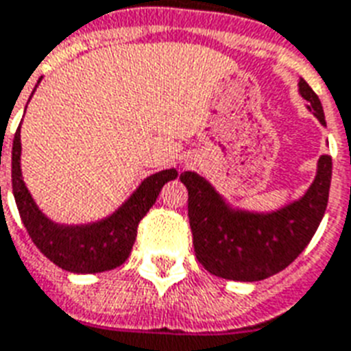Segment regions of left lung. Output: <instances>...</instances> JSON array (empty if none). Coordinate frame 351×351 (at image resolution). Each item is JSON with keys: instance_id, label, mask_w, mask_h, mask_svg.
Listing matches in <instances>:
<instances>
[{"instance_id": "1", "label": "left lung", "mask_w": 351, "mask_h": 351, "mask_svg": "<svg viewBox=\"0 0 351 351\" xmlns=\"http://www.w3.org/2000/svg\"><path fill=\"white\" fill-rule=\"evenodd\" d=\"M298 92L326 125L320 99L304 79ZM180 180L187 187V215L200 265L224 280L259 282L293 263L317 232L330 197L331 156L318 158L317 176L304 197L267 213L232 208L193 171L182 173Z\"/></svg>"}]
</instances>
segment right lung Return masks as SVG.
Listing matches in <instances>:
<instances>
[{"label":"right lung","instance_id":"right-lung-1","mask_svg":"<svg viewBox=\"0 0 351 351\" xmlns=\"http://www.w3.org/2000/svg\"><path fill=\"white\" fill-rule=\"evenodd\" d=\"M20 127L12 141V193L27 234L40 252L60 269L77 274L112 271L127 261L132 250L138 224L156 202L162 187L175 180L176 169H165L147 176L138 189L112 215L90 224L53 223L38 210L20 167Z\"/></svg>","mask_w":351,"mask_h":351}]
</instances>
